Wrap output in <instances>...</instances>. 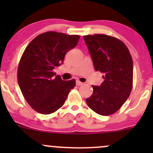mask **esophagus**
I'll use <instances>...</instances> for the list:
<instances>
[{"label":"esophagus","mask_w":153,"mask_h":153,"mask_svg":"<svg viewBox=\"0 0 153 153\" xmlns=\"http://www.w3.org/2000/svg\"><path fill=\"white\" fill-rule=\"evenodd\" d=\"M83 83L82 82H81V81H76V85L77 86H81V85H83Z\"/></svg>","instance_id":"1"}]
</instances>
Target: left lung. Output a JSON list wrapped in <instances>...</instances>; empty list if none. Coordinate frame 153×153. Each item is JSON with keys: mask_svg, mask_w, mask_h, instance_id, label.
Listing matches in <instances>:
<instances>
[{"mask_svg": "<svg viewBox=\"0 0 153 153\" xmlns=\"http://www.w3.org/2000/svg\"><path fill=\"white\" fill-rule=\"evenodd\" d=\"M94 68L104 74L101 86L86 101L101 115L115 113L129 98L132 87L133 63L126 46L119 39L103 34L84 35Z\"/></svg>", "mask_w": 153, "mask_h": 153, "instance_id": "obj_1", "label": "left lung"}]
</instances>
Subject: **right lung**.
I'll use <instances>...</instances> for the list:
<instances>
[{"label": "right lung", "mask_w": 153, "mask_h": 153, "mask_svg": "<svg viewBox=\"0 0 153 153\" xmlns=\"http://www.w3.org/2000/svg\"><path fill=\"white\" fill-rule=\"evenodd\" d=\"M79 35L44 32L35 37L24 50L18 68V82L31 107L44 115L64 105L75 80L63 81L53 69L63 64L69 50L76 47Z\"/></svg>", "instance_id": "right-lung-1"}]
</instances>
